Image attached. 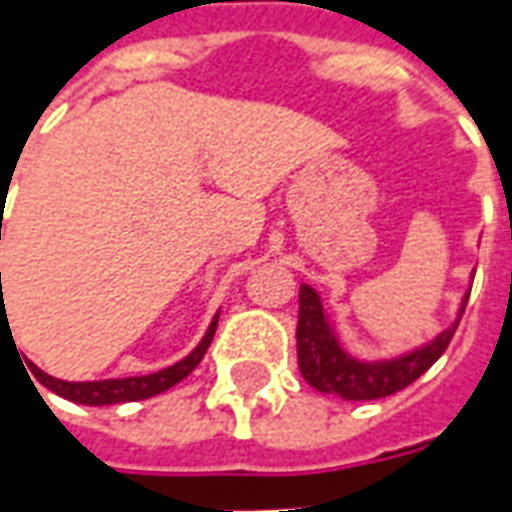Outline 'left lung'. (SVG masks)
I'll return each mask as SVG.
<instances>
[{
    "mask_svg": "<svg viewBox=\"0 0 512 512\" xmlns=\"http://www.w3.org/2000/svg\"><path fill=\"white\" fill-rule=\"evenodd\" d=\"M474 277V274H472ZM469 301V290L463 293L455 321L441 329L428 343L411 351L381 359H362L345 351L334 321L323 307V299L312 285L301 282L299 288V326H296V351H299V370L304 381L323 395H337L343 400H376L400 392L403 386L417 381L450 345L458 329L463 310Z\"/></svg>",
    "mask_w": 512,
    "mask_h": 512,
    "instance_id": "1",
    "label": "left lung"
}]
</instances>
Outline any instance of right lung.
Here are the masks:
<instances>
[{
    "label": "right lung",
    "instance_id": "obj_1",
    "mask_svg": "<svg viewBox=\"0 0 512 512\" xmlns=\"http://www.w3.org/2000/svg\"><path fill=\"white\" fill-rule=\"evenodd\" d=\"M216 323H219V312L213 315L208 332L202 334V340L189 356H183L180 362L164 367V370H158V373H147V376L104 378V381H62V378H54L49 376V373H43L35 362H27V370L38 378L40 384L46 386L49 392L65 397V400H71V403H82V406H115V403L147 400V397H156L161 395V392L172 389L175 384H180L194 367L200 365L202 356H205V351H208V345H211L213 340Z\"/></svg>",
    "mask_w": 512,
    "mask_h": 512
}]
</instances>
